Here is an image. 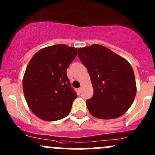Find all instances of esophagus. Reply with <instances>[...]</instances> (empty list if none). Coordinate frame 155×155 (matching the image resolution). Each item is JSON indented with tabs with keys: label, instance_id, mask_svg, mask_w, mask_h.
Instances as JSON below:
<instances>
[{
	"label": "esophagus",
	"instance_id": "34e87169",
	"mask_svg": "<svg viewBox=\"0 0 155 155\" xmlns=\"http://www.w3.org/2000/svg\"><path fill=\"white\" fill-rule=\"evenodd\" d=\"M78 92H79V93H81V90H82V87H80V88H78Z\"/></svg>",
	"mask_w": 155,
	"mask_h": 155
}]
</instances>
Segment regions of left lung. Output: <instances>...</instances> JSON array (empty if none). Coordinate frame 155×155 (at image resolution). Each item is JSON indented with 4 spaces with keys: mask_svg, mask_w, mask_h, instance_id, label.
<instances>
[{
    "mask_svg": "<svg viewBox=\"0 0 155 155\" xmlns=\"http://www.w3.org/2000/svg\"><path fill=\"white\" fill-rule=\"evenodd\" d=\"M78 55L88 70L93 86V96L87 101L91 115L103 119L123 115L131 106L137 92L131 66L99 45L81 48Z\"/></svg>",
    "mask_w": 155,
    "mask_h": 155,
    "instance_id": "8db88e82",
    "label": "left lung"
}]
</instances>
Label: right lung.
Listing matches in <instances>:
<instances>
[{"label":"right lung","instance_id":"add662e5","mask_svg":"<svg viewBox=\"0 0 155 155\" xmlns=\"http://www.w3.org/2000/svg\"><path fill=\"white\" fill-rule=\"evenodd\" d=\"M78 48L66 45L45 48L32 57L25 71L23 90L31 111L45 121H57L69 114L77 93L66 71Z\"/></svg>","mask_w":155,"mask_h":155}]
</instances>
